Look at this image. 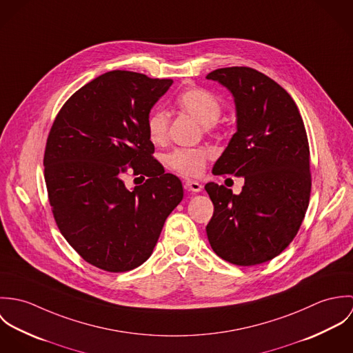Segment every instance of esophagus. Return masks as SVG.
<instances>
[{
  "label": "esophagus",
  "mask_w": 353,
  "mask_h": 353,
  "mask_svg": "<svg viewBox=\"0 0 353 353\" xmlns=\"http://www.w3.org/2000/svg\"><path fill=\"white\" fill-rule=\"evenodd\" d=\"M186 188L193 192V193H200L202 190L201 183L196 182V181H186Z\"/></svg>",
  "instance_id": "34e87169"
}]
</instances>
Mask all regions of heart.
Wrapping results in <instances>:
<instances>
[{"label":"heart","mask_w":353,"mask_h":353,"mask_svg":"<svg viewBox=\"0 0 353 353\" xmlns=\"http://www.w3.org/2000/svg\"><path fill=\"white\" fill-rule=\"evenodd\" d=\"M176 105L201 123L205 130H210L221 114L220 101L210 92L201 88H192L182 92L176 99ZM168 125L170 118L164 110H154L148 117L147 130L153 144H161L165 141ZM206 159L208 153L203 150L179 148L165 156V164L182 175L199 176L205 168Z\"/></svg>","instance_id":"b5f03b06"}]
</instances>
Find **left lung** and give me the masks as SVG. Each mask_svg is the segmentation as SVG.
<instances>
[{
    "label": "left lung",
    "mask_w": 353,
    "mask_h": 353,
    "mask_svg": "<svg viewBox=\"0 0 353 353\" xmlns=\"http://www.w3.org/2000/svg\"><path fill=\"white\" fill-rule=\"evenodd\" d=\"M235 101L236 133L212 172L243 176L241 194L209 182L214 205L206 225L220 258L241 266L277 256L298 234L310 201V148L290 94L263 73L232 66L210 72Z\"/></svg>",
    "instance_id": "left-lung-1"
}]
</instances>
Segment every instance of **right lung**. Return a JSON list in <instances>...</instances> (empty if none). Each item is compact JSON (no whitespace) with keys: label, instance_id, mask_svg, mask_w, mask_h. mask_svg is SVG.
Listing matches in <instances>:
<instances>
[{"label":"right lung","instance_id":"1","mask_svg":"<svg viewBox=\"0 0 353 353\" xmlns=\"http://www.w3.org/2000/svg\"><path fill=\"white\" fill-rule=\"evenodd\" d=\"M172 83L107 72L74 92L51 126L43 165L55 223L83 259L103 270L144 263L183 199L181 179L152 157L147 130L152 107ZM128 168L148 176L146 183L128 190Z\"/></svg>","mask_w":353,"mask_h":353}]
</instances>
